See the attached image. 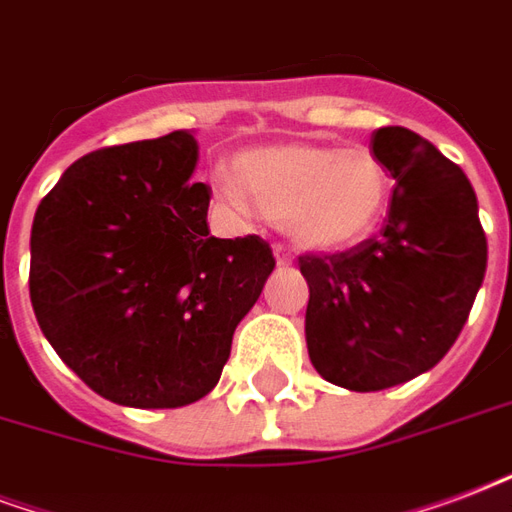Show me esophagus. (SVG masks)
I'll return each mask as SVG.
<instances>
[{"label":"esophagus","mask_w":512,"mask_h":512,"mask_svg":"<svg viewBox=\"0 0 512 512\" xmlns=\"http://www.w3.org/2000/svg\"><path fill=\"white\" fill-rule=\"evenodd\" d=\"M272 253H275V261H278V267H288V264L294 261L291 251H288L286 245H280V242H275V245H272Z\"/></svg>","instance_id":"obj_1"}]
</instances>
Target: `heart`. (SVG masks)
<instances>
[{
	"label": "heart",
	"instance_id": "b5f03b06",
	"mask_svg": "<svg viewBox=\"0 0 512 512\" xmlns=\"http://www.w3.org/2000/svg\"><path fill=\"white\" fill-rule=\"evenodd\" d=\"M226 197L251 202L264 218L305 248L334 251L364 240L380 224L391 197L383 161L367 148L272 145L234 161Z\"/></svg>",
	"mask_w": 512,
	"mask_h": 512
}]
</instances>
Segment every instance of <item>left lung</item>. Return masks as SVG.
Instances as JSON below:
<instances>
[{"instance_id":"1","label":"left lung","mask_w":512,"mask_h":512,"mask_svg":"<svg viewBox=\"0 0 512 512\" xmlns=\"http://www.w3.org/2000/svg\"><path fill=\"white\" fill-rule=\"evenodd\" d=\"M394 188L378 234L332 256H299L305 337L318 375L383 391L432 370L472 310L489 245L478 199L451 159L405 126L372 134Z\"/></svg>"}]
</instances>
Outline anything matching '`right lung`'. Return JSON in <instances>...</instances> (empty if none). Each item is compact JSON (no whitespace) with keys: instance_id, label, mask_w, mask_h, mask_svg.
Masks as SVG:
<instances>
[{"instance_id":"obj_1","label":"right lung","mask_w":512,"mask_h":512,"mask_svg":"<svg viewBox=\"0 0 512 512\" xmlns=\"http://www.w3.org/2000/svg\"><path fill=\"white\" fill-rule=\"evenodd\" d=\"M191 132L86 153L32 224L29 297L53 351L115 405L183 407L221 378L275 270L248 234L210 237Z\"/></svg>"}]
</instances>
